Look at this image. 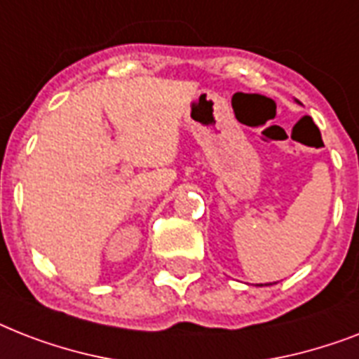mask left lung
<instances>
[{
  "label": "left lung",
  "mask_w": 359,
  "mask_h": 359,
  "mask_svg": "<svg viewBox=\"0 0 359 359\" xmlns=\"http://www.w3.org/2000/svg\"><path fill=\"white\" fill-rule=\"evenodd\" d=\"M270 285H272V283H270ZM261 287H262V285H261Z\"/></svg>",
  "instance_id": "obj_1"
}]
</instances>
